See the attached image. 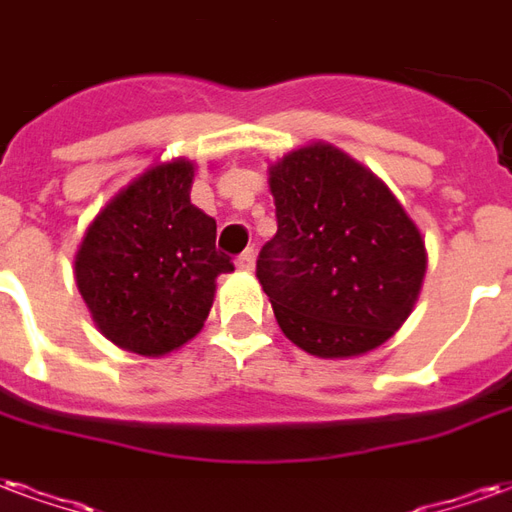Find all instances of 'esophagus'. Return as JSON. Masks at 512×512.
I'll use <instances>...</instances> for the list:
<instances>
[{
	"label": "esophagus",
	"instance_id": "esophagus-1",
	"mask_svg": "<svg viewBox=\"0 0 512 512\" xmlns=\"http://www.w3.org/2000/svg\"><path fill=\"white\" fill-rule=\"evenodd\" d=\"M253 267H256V256H253V251H245L240 256V259H237V270L251 272Z\"/></svg>",
	"mask_w": 512,
	"mask_h": 512
}]
</instances>
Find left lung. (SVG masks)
Returning <instances> with one entry per match:
<instances>
[{
  "label": "left lung",
  "mask_w": 512,
  "mask_h": 512,
  "mask_svg": "<svg viewBox=\"0 0 512 512\" xmlns=\"http://www.w3.org/2000/svg\"><path fill=\"white\" fill-rule=\"evenodd\" d=\"M278 234L256 278L283 335L322 360H349L393 338L417 305L428 251L417 223L374 171L311 141L272 160Z\"/></svg>",
  "instance_id": "8db88e82"
}]
</instances>
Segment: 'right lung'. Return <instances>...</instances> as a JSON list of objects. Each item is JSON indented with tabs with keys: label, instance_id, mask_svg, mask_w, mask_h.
I'll use <instances>...</instances> for the list:
<instances>
[{
	"label": "right lung",
	"instance_id": "1",
	"mask_svg": "<svg viewBox=\"0 0 512 512\" xmlns=\"http://www.w3.org/2000/svg\"><path fill=\"white\" fill-rule=\"evenodd\" d=\"M196 163L155 160L111 196L78 242L73 275L89 316L122 352L166 357L201 333L218 275L215 218L190 204Z\"/></svg>",
	"mask_w": 512,
	"mask_h": 512
}]
</instances>
